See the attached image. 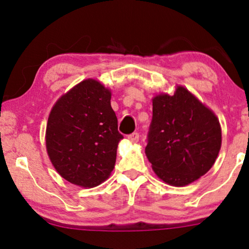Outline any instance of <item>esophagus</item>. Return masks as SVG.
I'll list each match as a JSON object with an SVG mask.
<instances>
[{"label":"esophagus","instance_id":"34e87169","mask_svg":"<svg viewBox=\"0 0 249 249\" xmlns=\"http://www.w3.org/2000/svg\"><path fill=\"white\" fill-rule=\"evenodd\" d=\"M128 139L131 142H137L139 141V134L138 132H132V134L128 135Z\"/></svg>","mask_w":249,"mask_h":249}]
</instances>
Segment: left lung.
I'll return each mask as SVG.
<instances>
[{
    "label": "left lung",
    "mask_w": 249,
    "mask_h": 249,
    "mask_svg": "<svg viewBox=\"0 0 249 249\" xmlns=\"http://www.w3.org/2000/svg\"><path fill=\"white\" fill-rule=\"evenodd\" d=\"M220 148L219 120L186 88L154 97L145 153L160 179L189 185L212 168Z\"/></svg>",
    "instance_id": "left-lung-1"
}]
</instances>
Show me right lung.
<instances>
[{"label": "right lung", "instance_id": "right-lung-1", "mask_svg": "<svg viewBox=\"0 0 249 249\" xmlns=\"http://www.w3.org/2000/svg\"><path fill=\"white\" fill-rule=\"evenodd\" d=\"M122 138L110 90L93 79L63 95L47 120L51 162L62 178L81 187L98 186L110 176Z\"/></svg>", "mask_w": 249, "mask_h": 249}]
</instances>
